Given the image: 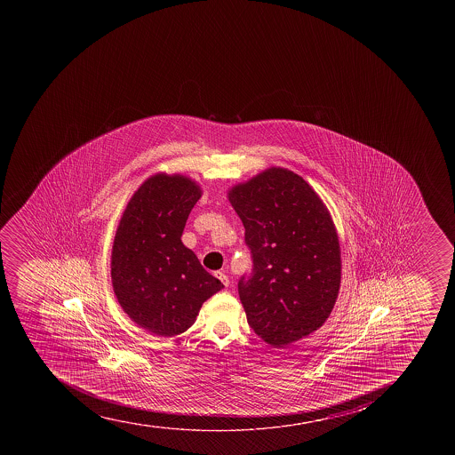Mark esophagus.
I'll list each match as a JSON object with an SVG mask.
<instances>
[{"instance_id": "obj_1", "label": "esophagus", "mask_w": 455, "mask_h": 455, "mask_svg": "<svg viewBox=\"0 0 455 455\" xmlns=\"http://www.w3.org/2000/svg\"><path fill=\"white\" fill-rule=\"evenodd\" d=\"M215 277L220 279L224 286L230 284V279H228V275H225L224 271H215Z\"/></svg>"}]
</instances>
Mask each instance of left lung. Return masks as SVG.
<instances>
[{
  "mask_svg": "<svg viewBox=\"0 0 455 455\" xmlns=\"http://www.w3.org/2000/svg\"><path fill=\"white\" fill-rule=\"evenodd\" d=\"M227 196L252 253V275L239 282L251 328L273 347L315 332L341 284V249L328 207L284 167H268Z\"/></svg>",
  "mask_w": 455,
  "mask_h": 455,
  "instance_id": "1",
  "label": "left lung"
}]
</instances>
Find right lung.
Returning a JSON list of instances; mask_svg holds the SVG:
<instances>
[{"instance_id":"1","label":"right lung","mask_w":455,"mask_h":455,"mask_svg":"<svg viewBox=\"0 0 455 455\" xmlns=\"http://www.w3.org/2000/svg\"><path fill=\"white\" fill-rule=\"evenodd\" d=\"M202 188L188 176H149L123 212L111 252V280L123 311L158 337L185 332L203 302L224 288L180 235Z\"/></svg>"}]
</instances>
